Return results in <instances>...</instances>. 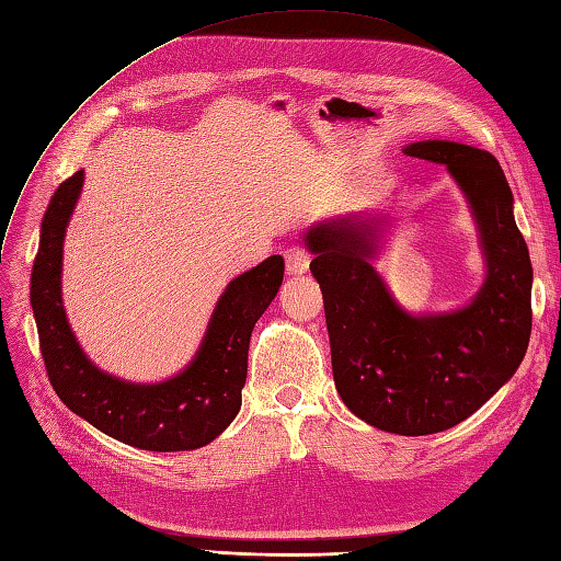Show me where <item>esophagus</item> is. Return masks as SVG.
<instances>
[{
	"instance_id": "obj_1",
	"label": "esophagus",
	"mask_w": 561,
	"mask_h": 561,
	"mask_svg": "<svg viewBox=\"0 0 561 561\" xmlns=\"http://www.w3.org/2000/svg\"><path fill=\"white\" fill-rule=\"evenodd\" d=\"M309 254H307V250H301V248H290L285 252V268H287V274H295V276H299V274H305V271L309 268Z\"/></svg>"
}]
</instances>
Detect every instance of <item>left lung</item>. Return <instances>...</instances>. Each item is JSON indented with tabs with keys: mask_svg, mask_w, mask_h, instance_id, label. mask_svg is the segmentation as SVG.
I'll use <instances>...</instances> for the list:
<instances>
[{
	"mask_svg": "<svg viewBox=\"0 0 561 561\" xmlns=\"http://www.w3.org/2000/svg\"><path fill=\"white\" fill-rule=\"evenodd\" d=\"M403 153L446 164L472 211L486 278L467 305L405 311L373 266L389 221L370 209L311 226L305 243L344 405L382 432L425 436L456 427L517 373L531 337L534 268L489 150L434 139Z\"/></svg>",
	"mask_w": 561,
	"mask_h": 561,
	"instance_id": "8db88e82",
	"label": "left lung"
}]
</instances>
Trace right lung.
Returning <instances> with one entry per match:
<instances>
[{"mask_svg": "<svg viewBox=\"0 0 561 561\" xmlns=\"http://www.w3.org/2000/svg\"><path fill=\"white\" fill-rule=\"evenodd\" d=\"M82 184L84 170L51 195L30 278V305L49 382L75 415L127 446L158 453L207 446L231 425L243 403L250 335L278 295L283 256H268L226 285L198 352L184 370L153 385L119 380L82 352L60 295L64 240Z\"/></svg>", "mask_w": 561, "mask_h": 561, "instance_id": "obj_1", "label": "right lung"}]
</instances>
